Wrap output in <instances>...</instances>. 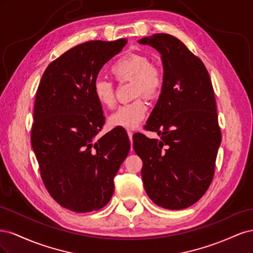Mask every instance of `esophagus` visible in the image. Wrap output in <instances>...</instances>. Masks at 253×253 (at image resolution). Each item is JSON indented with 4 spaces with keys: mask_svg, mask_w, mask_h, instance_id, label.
<instances>
[{
    "mask_svg": "<svg viewBox=\"0 0 253 253\" xmlns=\"http://www.w3.org/2000/svg\"><path fill=\"white\" fill-rule=\"evenodd\" d=\"M126 133H127V136H128V138H129V140H131V142H132V139H133V132L132 131H128V129H127V131H126Z\"/></svg>",
    "mask_w": 253,
    "mask_h": 253,
    "instance_id": "34e87169",
    "label": "esophagus"
}]
</instances>
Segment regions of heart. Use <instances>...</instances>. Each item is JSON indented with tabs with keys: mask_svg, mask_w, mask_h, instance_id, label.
<instances>
[{
	"mask_svg": "<svg viewBox=\"0 0 253 253\" xmlns=\"http://www.w3.org/2000/svg\"><path fill=\"white\" fill-rule=\"evenodd\" d=\"M111 73L118 83L131 81V95L136 99L119 106L109 117V125L112 127L135 128L140 125L148 112V104L142 96L154 99L163 89V70L158 64L150 62L147 56L133 52L115 61ZM91 93L102 108L111 109L116 103V87L109 80L95 79Z\"/></svg>",
	"mask_w": 253,
	"mask_h": 253,
	"instance_id": "b5f03b06",
	"label": "heart"
}]
</instances>
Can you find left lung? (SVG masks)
Instances as JSON below:
<instances>
[{"instance_id":"1","label":"left lung","mask_w":253,"mask_h":253,"mask_svg":"<svg viewBox=\"0 0 253 253\" xmlns=\"http://www.w3.org/2000/svg\"><path fill=\"white\" fill-rule=\"evenodd\" d=\"M162 55L164 86L144 128L160 140L134 135L142 163L144 190L159 207L180 210L195 204L210 187L221 141L216 101L203 61L177 38H142Z\"/></svg>"}]
</instances>
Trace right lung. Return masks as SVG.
I'll use <instances>...</instances> for the list:
<instances>
[{"mask_svg":"<svg viewBox=\"0 0 253 253\" xmlns=\"http://www.w3.org/2000/svg\"><path fill=\"white\" fill-rule=\"evenodd\" d=\"M126 42L79 44L49 63L38 86L30 139L41 178L53 200L74 212L110 202L131 148L127 135L115 129L96 138L105 118L91 93L99 71Z\"/></svg>","mask_w":253,"mask_h":253,"instance_id":"obj_1","label":"right lung"}]
</instances>
